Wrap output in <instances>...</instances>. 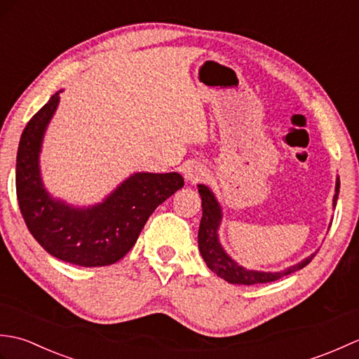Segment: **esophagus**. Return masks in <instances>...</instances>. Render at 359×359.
<instances>
[{"label":"esophagus","instance_id":"esophagus-1","mask_svg":"<svg viewBox=\"0 0 359 359\" xmlns=\"http://www.w3.org/2000/svg\"><path fill=\"white\" fill-rule=\"evenodd\" d=\"M184 174H185V179L188 182H191V184H197L203 175H205V168L202 165H187L185 170H184Z\"/></svg>","mask_w":359,"mask_h":359}]
</instances>
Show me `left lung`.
Segmentation results:
<instances>
[{
    "instance_id": "8db88e82",
    "label": "left lung",
    "mask_w": 359,
    "mask_h": 359,
    "mask_svg": "<svg viewBox=\"0 0 359 359\" xmlns=\"http://www.w3.org/2000/svg\"><path fill=\"white\" fill-rule=\"evenodd\" d=\"M339 193V179L337 180V194L333 197V205H337ZM199 194L202 197V219L199 226V250L203 257V261L207 262L210 269L215 271L217 276L225 279L230 284L238 285H255V284H265V282H273L280 278L292 274L297 270L304 269V266L311 262V259L315 255L304 259L302 262L296 264L284 271L278 273H264V271H253L245 270L243 266L236 264L230 256L225 255L224 248L220 247L217 241V226L220 224V207L216 202L215 196L205 185H199Z\"/></svg>"
}]
</instances>
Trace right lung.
I'll list each match as a JSON object with an SVG mask.
<instances>
[{
  "instance_id": "add662e5",
  "label": "right lung",
  "mask_w": 359,
  "mask_h": 359,
  "mask_svg": "<svg viewBox=\"0 0 359 359\" xmlns=\"http://www.w3.org/2000/svg\"><path fill=\"white\" fill-rule=\"evenodd\" d=\"M60 97L27 121L17 154V199L21 216L35 241L60 261L80 266H104L120 261L160 203L185 185L179 172H139L129 177L97 207L75 210L44 191L38 152L44 129Z\"/></svg>"
}]
</instances>
